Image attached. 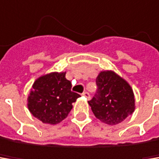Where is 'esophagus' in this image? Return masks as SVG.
<instances>
[{"label":"esophagus","instance_id":"esophagus-1","mask_svg":"<svg viewBox=\"0 0 159 159\" xmlns=\"http://www.w3.org/2000/svg\"><path fill=\"white\" fill-rule=\"evenodd\" d=\"M82 95H83L84 97H86V98H89V97H90V95H89V93H88V91H84V93H82Z\"/></svg>","mask_w":159,"mask_h":159}]
</instances>
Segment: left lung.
<instances>
[{
	"label": "left lung",
	"instance_id": "8db88e82",
	"mask_svg": "<svg viewBox=\"0 0 159 159\" xmlns=\"http://www.w3.org/2000/svg\"><path fill=\"white\" fill-rule=\"evenodd\" d=\"M97 90L89 101L95 117L109 125L122 122L134 111L131 86L113 71H101L96 78Z\"/></svg>",
	"mask_w": 159,
	"mask_h": 159
}]
</instances>
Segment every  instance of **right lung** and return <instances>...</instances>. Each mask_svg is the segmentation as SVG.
Listing matches in <instances>:
<instances>
[{
  "mask_svg": "<svg viewBox=\"0 0 159 159\" xmlns=\"http://www.w3.org/2000/svg\"><path fill=\"white\" fill-rule=\"evenodd\" d=\"M80 97L71 90L66 72H52L39 77L28 96V110L43 123L58 124L72 109V103Z\"/></svg>",
  "mask_w": 159,
  "mask_h": 159,
  "instance_id": "1",
  "label": "right lung"
}]
</instances>
